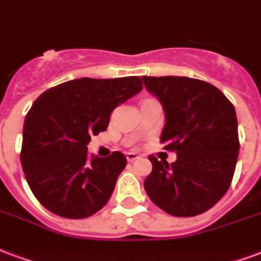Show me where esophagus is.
<instances>
[{
    "mask_svg": "<svg viewBox=\"0 0 261 261\" xmlns=\"http://www.w3.org/2000/svg\"><path fill=\"white\" fill-rule=\"evenodd\" d=\"M138 154H135V153H127V162L128 163H133L135 162L137 159H138Z\"/></svg>",
    "mask_w": 261,
    "mask_h": 261,
    "instance_id": "esophagus-1",
    "label": "esophagus"
}]
</instances>
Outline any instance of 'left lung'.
Returning <instances> with one entry per match:
<instances>
[{
    "instance_id": "left-lung-1",
    "label": "left lung",
    "mask_w": 261,
    "mask_h": 261,
    "mask_svg": "<svg viewBox=\"0 0 261 261\" xmlns=\"http://www.w3.org/2000/svg\"><path fill=\"white\" fill-rule=\"evenodd\" d=\"M142 79L166 112L160 142L176 152L171 164L149 156L153 168L145 190L168 215L197 216L212 208L231 185L240 152L236 108L218 87L200 79Z\"/></svg>"
}]
</instances>
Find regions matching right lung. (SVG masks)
<instances>
[{"label":"right lung","instance_id":"obj_1","mask_svg":"<svg viewBox=\"0 0 261 261\" xmlns=\"http://www.w3.org/2000/svg\"><path fill=\"white\" fill-rule=\"evenodd\" d=\"M142 90L138 76L64 82L39 95L27 113L20 152L31 192L51 214L85 219L109 201L126 156L87 153L91 135L107 130L111 113Z\"/></svg>","mask_w":261,"mask_h":261}]
</instances>
